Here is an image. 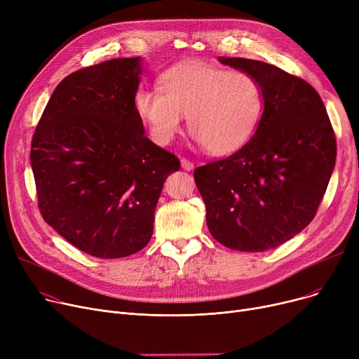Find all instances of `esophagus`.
<instances>
[{
    "instance_id": "obj_1",
    "label": "esophagus",
    "mask_w": 359,
    "mask_h": 359,
    "mask_svg": "<svg viewBox=\"0 0 359 359\" xmlns=\"http://www.w3.org/2000/svg\"><path fill=\"white\" fill-rule=\"evenodd\" d=\"M180 164H182V168L186 170V172H191V170H194V163L189 161L187 158H182Z\"/></svg>"
}]
</instances>
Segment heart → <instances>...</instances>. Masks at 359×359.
I'll return each mask as SVG.
<instances>
[{"label":"heart","mask_w":359,"mask_h":359,"mask_svg":"<svg viewBox=\"0 0 359 359\" xmlns=\"http://www.w3.org/2000/svg\"><path fill=\"white\" fill-rule=\"evenodd\" d=\"M158 84L137 88L132 99L158 145L173 141L186 115L187 126L208 153H233L253 137L265 109L262 84L243 69L192 61L164 71Z\"/></svg>","instance_id":"b5f03b06"}]
</instances>
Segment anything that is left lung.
<instances>
[{
    "label": "left lung",
    "instance_id": "1",
    "mask_svg": "<svg viewBox=\"0 0 359 359\" xmlns=\"http://www.w3.org/2000/svg\"><path fill=\"white\" fill-rule=\"evenodd\" d=\"M218 61L255 75L265 109L246 145L195 170L206 225L229 249L271 250L316 217L334 168V132L318 93L303 79L262 61Z\"/></svg>",
    "mask_w": 359,
    "mask_h": 359
}]
</instances>
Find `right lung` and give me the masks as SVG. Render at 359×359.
Segmentation results:
<instances>
[{
  "instance_id": "1",
  "label": "right lung",
  "mask_w": 359,
  "mask_h": 359,
  "mask_svg": "<svg viewBox=\"0 0 359 359\" xmlns=\"http://www.w3.org/2000/svg\"><path fill=\"white\" fill-rule=\"evenodd\" d=\"M142 60L75 71L56 88L32 140L43 219L72 246L102 259L144 249L167 176L179 158L151 142L134 109Z\"/></svg>"
}]
</instances>
